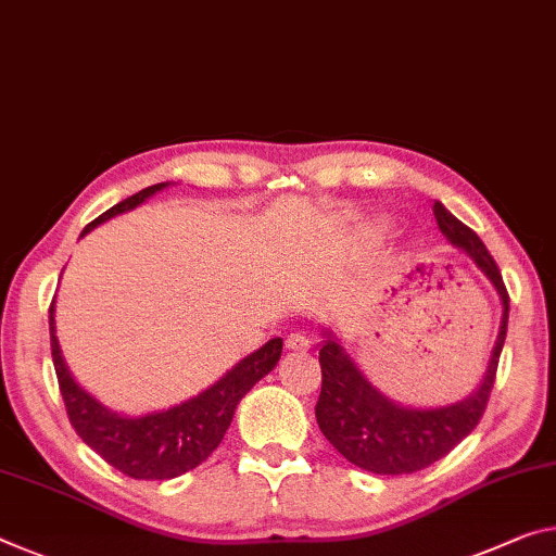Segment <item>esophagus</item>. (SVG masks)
<instances>
[{
    "label": "esophagus",
    "instance_id": "34e87169",
    "mask_svg": "<svg viewBox=\"0 0 556 556\" xmlns=\"http://www.w3.org/2000/svg\"><path fill=\"white\" fill-rule=\"evenodd\" d=\"M287 349L289 351H309L312 349V339L304 337V333H289L287 337Z\"/></svg>",
    "mask_w": 556,
    "mask_h": 556
}]
</instances>
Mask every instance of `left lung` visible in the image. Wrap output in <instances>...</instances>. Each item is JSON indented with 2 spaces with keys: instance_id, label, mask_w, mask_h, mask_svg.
<instances>
[{
  "instance_id": "1",
  "label": "left lung",
  "mask_w": 556,
  "mask_h": 556,
  "mask_svg": "<svg viewBox=\"0 0 556 556\" xmlns=\"http://www.w3.org/2000/svg\"><path fill=\"white\" fill-rule=\"evenodd\" d=\"M433 213L445 240L468 254L500 294V331L488 361V371L468 399L418 408V405L395 403L381 389H376L361 371L354 356L343 349L337 333L324 326V341L319 346L321 393L316 401V422L326 440L349 463L376 475L418 472L445 457L463 438L472 433L495 386L500 354L507 337L509 296L488 247L443 202H435Z\"/></svg>"
}]
</instances>
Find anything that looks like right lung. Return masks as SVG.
I'll return each mask as SVG.
<instances>
[{"label": "right lung", "mask_w": 556, "mask_h": 556, "mask_svg": "<svg viewBox=\"0 0 556 556\" xmlns=\"http://www.w3.org/2000/svg\"><path fill=\"white\" fill-rule=\"evenodd\" d=\"M173 182H157L151 188L136 192L118 205L105 210L101 217H96L91 225L84 227L88 235L93 227L103 225L105 219L130 213L138 205H143L155 192L165 190ZM54 304L49 309V331H51V358H54L59 389L64 395L68 420H72L78 438L99 453L105 463L121 470L123 475L136 480H170L178 475L198 468L213 455L215 447L223 443V438L230 428L237 403H240L260 378L267 376L277 366L281 356L279 337L269 339L254 354L227 371L219 381L192 399L182 401L170 408L143 413V416H126V413L111 410L96 395L88 393L84 386H78L66 366V358L61 354L56 339V316Z\"/></svg>", "instance_id": "obj_1"}]
</instances>
